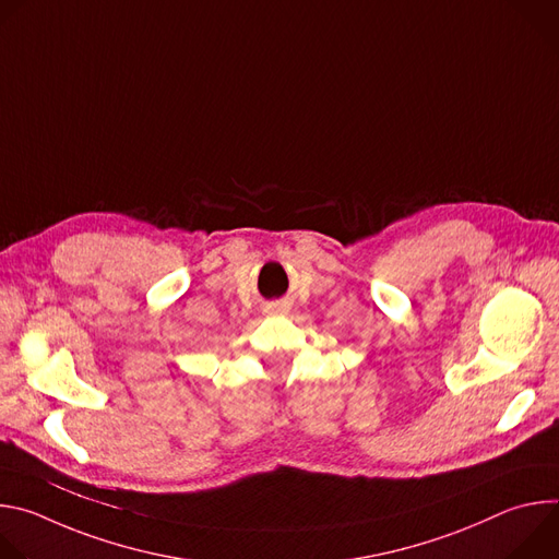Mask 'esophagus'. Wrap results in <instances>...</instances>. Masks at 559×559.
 <instances>
[{"label": "esophagus", "instance_id": "34e87169", "mask_svg": "<svg viewBox=\"0 0 559 559\" xmlns=\"http://www.w3.org/2000/svg\"><path fill=\"white\" fill-rule=\"evenodd\" d=\"M281 309H283V305H270V307H267V311H272V313H278Z\"/></svg>", "mask_w": 559, "mask_h": 559}]
</instances>
